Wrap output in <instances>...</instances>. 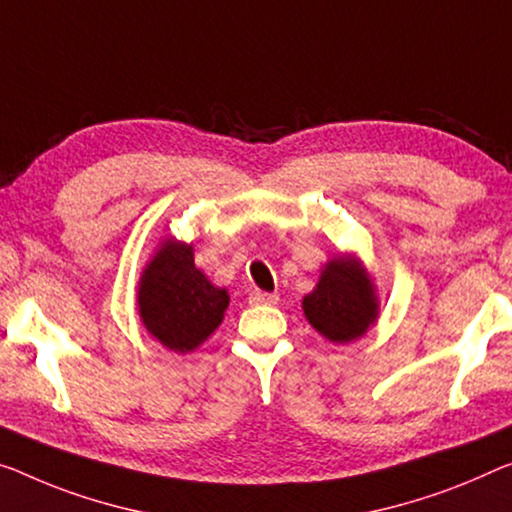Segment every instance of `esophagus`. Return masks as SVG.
<instances>
[{
	"label": "esophagus",
	"instance_id": "esophagus-1",
	"mask_svg": "<svg viewBox=\"0 0 512 512\" xmlns=\"http://www.w3.org/2000/svg\"><path fill=\"white\" fill-rule=\"evenodd\" d=\"M277 293H263V290H251L249 304H277Z\"/></svg>",
	"mask_w": 512,
	"mask_h": 512
}]
</instances>
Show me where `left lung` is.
<instances>
[{
    "instance_id": "8db88e82",
    "label": "left lung",
    "mask_w": 512,
    "mask_h": 512,
    "mask_svg": "<svg viewBox=\"0 0 512 512\" xmlns=\"http://www.w3.org/2000/svg\"><path fill=\"white\" fill-rule=\"evenodd\" d=\"M306 320L332 343H350L375 325L377 293L355 256L338 254L322 267L316 288L302 300Z\"/></svg>"
}]
</instances>
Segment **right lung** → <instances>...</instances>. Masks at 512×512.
I'll list each match as a JSON object with an SVG mask.
<instances>
[{
	"instance_id": "add662e5",
	"label": "right lung",
	"mask_w": 512,
	"mask_h": 512,
	"mask_svg": "<svg viewBox=\"0 0 512 512\" xmlns=\"http://www.w3.org/2000/svg\"><path fill=\"white\" fill-rule=\"evenodd\" d=\"M137 306L148 334L185 355L222 325L229 293L194 265L192 245L167 238L141 272Z\"/></svg>"
}]
</instances>
